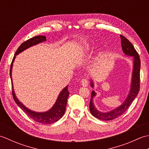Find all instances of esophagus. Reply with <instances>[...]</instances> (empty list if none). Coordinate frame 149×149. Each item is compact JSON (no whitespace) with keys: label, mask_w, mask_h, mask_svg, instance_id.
<instances>
[{"label":"esophagus","mask_w":149,"mask_h":149,"mask_svg":"<svg viewBox=\"0 0 149 149\" xmlns=\"http://www.w3.org/2000/svg\"><path fill=\"white\" fill-rule=\"evenodd\" d=\"M81 84L84 87H86L88 86V84H89V81L87 79H83L81 81Z\"/></svg>","instance_id":"1"}]
</instances>
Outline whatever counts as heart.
I'll list each match as a JSON object with an SVG mask.
<instances>
[{"label":"heart","mask_w":149,"mask_h":149,"mask_svg":"<svg viewBox=\"0 0 149 149\" xmlns=\"http://www.w3.org/2000/svg\"><path fill=\"white\" fill-rule=\"evenodd\" d=\"M90 49V47L89 46H87V47H86V50H89Z\"/></svg>","instance_id":"b5f03b06"}]
</instances>
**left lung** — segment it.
I'll use <instances>...</instances> for the list:
<instances>
[{"instance_id": "left-lung-1", "label": "left lung", "mask_w": 149, "mask_h": 149, "mask_svg": "<svg viewBox=\"0 0 149 149\" xmlns=\"http://www.w3.org/2000/svg\"><path fill=\"white\" fill-rule=\"evenodd\" d=\"M121 38V45L122 50L126 55L131 56L134 57V67L133 72H132V83L131 91L129 93L127 99L125 100L122 106L117 107L116 109H114L108 113H102L98 111L95 107L94 106L93 103V98L95 96L96 93L93 91L91 95V99L90 103V110L91 115L102 120H111L115 119L117 117L123 115L129 106L131 105L132 101L134 100L140 91V58L139 56L138 53L134 49L133 45L123 35H120ZM91 86L93 87V84L91 81Z\"/></svg>"}]
</instances>
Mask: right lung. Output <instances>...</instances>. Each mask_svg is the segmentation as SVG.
Returning a JSON list of instances; mask_svg holds the SVG:
<instances>
[{"label": "right lung", "mask_w": 149, "mask_h": 149, "mask_svg": "<svg viewBox=\"0 0 149 149\" xmlns=\"http://www.w3.org/2000/svg\"><path fill=\"white\" fill-rule=\"evenodd\" d=\"M46 37L45 36H36L34 37L31 38L27 40L26 42L22 43L20 47H18L17 51L15 52V56L13 58L11 67H10V74L11 79L12 81L11 77V70L13 66V63L14 59L15 58V56L17 55L18 54L20 53L25 49H26L29 47L36 45V44L39 43L40 42L46 41ZM12 95L13 97L15 102L17 103V105L20 107V108L26 113L27 116L30 117L31 119H33L34 121L42 123V124H51L52 123H54L58 121L65 114L66 110V103H67V99L69 95V91L68 90V86H66L63 89L59 95L58 99L54 105L50 109L49 111L45 113H36L31 111L30 109H27L26 106H24L20 101H19L17 97L15 96L13 88V83H12Z\"/></svg>", "instance_id": "1"}]
</instances>
